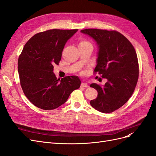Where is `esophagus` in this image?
Segmentation results:
<instances>
[{
	"label": "esophagus",
	"mask_w": 156,
	"mask_h": 156,
	"mask_svg": "<svg viewBox=\"0 0 156 156\" xmlns=\"http://www.w3.org/2000/svg\"><path fill=\"white\" fill-rule=\"evenodd\" d=\"M81 87H83V88H87L88 87V85L87 83H83L81 84Z\"/></svg>",
	"instance_id": "esophagus-1"
}]
</instances>
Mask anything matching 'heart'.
<instances>
[{"instance_id":"obj_1","label":"heart","mask_w":156,"mask_h":156,"mask_svg":"<svg viewBox=\"0 0 156 156\" xmlns=\"http://www.w3.org/2000/svg\"><path fill=\"white\" fill-rule=\"evenodd\" d=\"M79 45H92L90 43L89 41H82L81 43H80Z\"/></svg>"}]
</instances>
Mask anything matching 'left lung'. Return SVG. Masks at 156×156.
Segmentation results:
<instances>
[{"mask_svg":"<svg viewBox=\"0 0 156 156\" xmlns=\"http://www.w3.org/2000/svg\"><path fill=\"white\" fill-rule=\"evenodd\" d=\"M81 32L91 37L98 46L94 72L107 80L103 86L90 87L98 91L90 105L97 111L109 113L123 106L133 94L139 77V64L133 46L116 31L84 29Z\"/></svg>","mask_w":156,"mask_h":156,"instance_id":"8db88e82","label":"left lung"}]
</instances>
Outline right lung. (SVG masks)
I'll list each match as a JSON object with an SVG mask.
<instances>
[{
    "label": "right lung",
    "mask_w": 156,
    "mask_h": 156,
    "mask_svg": "<svg viewBox=\"0 0 156 156\" xmlns=\"http://www.w3.org/2000/svg\"><path fill=\"white\" fill-rule=\"evenodd\" d=\"M77 29L46 30L33 36L18 59V73L23 91L29 100L44 110L55 109L78 89L77 76L57 79L53 66L58 64L64 45Z\"/></svg>",
    "instance_id": "obj_1"
}]
</instances>
